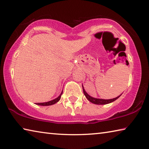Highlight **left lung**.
<instances>
[{
  "label": "left lung",
  "instance_id": "1",
  "mask_svg": "<svg viewBox=\"0 0 149 149\" xmlns=\"http://www.w3.org/2000/svg\"><path fill=\"white\" fill-rule=\"evenodd\" d=\"M82 87H83V91H84V93L85 96V97L87 98L88 100H89L91 102L93 103V104H109L110 102H114V100H116V99H118V98H119L121 95L118 96V97L114 98V99H96V98H93L92 97H91L90 95H89L85 91L84 87H83V85H82Z\"/></svg>",
  "mask_w": 149,
  "mask_h": 149
}]
</instances>
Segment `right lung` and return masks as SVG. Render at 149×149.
Masks as SVG:
<instances>
[{
	"instance_id": "add662e5",
	"label": "right lung",
	"mask_w": 149,
	"mask_h": 149,
	"mask_svg": "<svg viewBox=\"0 0 149 149\" xmlns=\"http://www.w3.org/2000/svg\"><path fill=\"white\" fill-rule=\"evenodd\" d=\"M62 93H63V91H62V93H60V95L56 99H55L54 100H50V101L49 102H39V103H36V104L37 105H40V106H50V105H52L55 104V103L58 102L60 100V98H61V95H62Z\"/></svg>"
}]
</instances>
